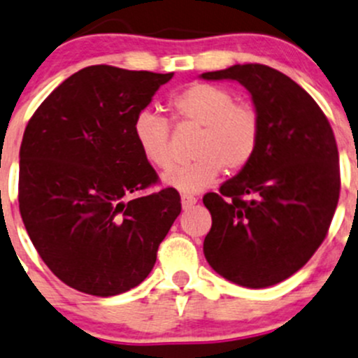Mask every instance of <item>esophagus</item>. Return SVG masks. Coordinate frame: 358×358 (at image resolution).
Returning a JSON list of instances; mask_svg holds the SVG:
<instances>
[{"instance_id": "34e87169", "label": "esophagus", "mask_w": 358, "mask_h": 358, "mask_svg": "<svg viewBox=\"0 0 358 358\" xmlns=\"http://www.w3.org/2000/svg\"><path fill=\"white\" fill-rule=\"evenodd\" d=\"M195 202H197V199H195L194 195H189V194L182 195V208L183 209H190Z\"/></svg>"}]
</instances>
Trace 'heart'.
<instances>
[{
    "instance_id": "obj_1",
    "label": "heart",
    "mask_w": 358,
    "mask_h": 358,
    "mask_svg": "<svg viewBox=\"0 0 358 358\" xmlns=\"http://www.w3.org/2000/svg\"><path fill=\"white\" fill-rule=\"evenodd\" d=\"M176 125L197 127L192 156L194 161L169 169L164 185L183 194H199L213 185L223 168L240 171L255 156L261 141V118L254 106L236 103L235 94L214 84H192L169 99ZM171 127L164 116L144 110L134 122V138L144 159L166 169L171 164L169 150Z\"/></svg>"
}]
</instances>
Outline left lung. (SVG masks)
Returning a JSON list of instances; mask_svg holds the SVG:
<instances>
[{
	"mask_svg": "<svg viewBox=\"0 0 358 358\" xmlns=\"http://www.w3.org/2000/svg\"><path fill=\"white\" fill-rule=\"evenodd\" d=\"M201 77L240 82L261 118L250 163L202 199L213 217L204 255L240 287H271L303 268L328 235L340 199L333 129L310 94L271 66L247 63Z\"/></svg>",
	"mask_w": 358,
	"mask_h": 358,
	"instance_id": "left-lung-1",
	"label": "left lung"
}]
</instances>
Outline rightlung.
<instances>
[{"label": "right lung", "mask_w": 358, "mask_h": 358, "mask_svg": "<svg viewBox=\"0 0 358 358\" xmlns=\"http://www.w3.org/2000/svg\"><path fill=\"white\" fill-rule=\"evenodd\" d=\"M173 73L110 65L78 70L43 101L20 145L18 206L30 240L69 287L96 296L148 278L182 210L157 183L134 138V122Z\"/></svg>", "instance_id": "add662e5"}]
</instances>
